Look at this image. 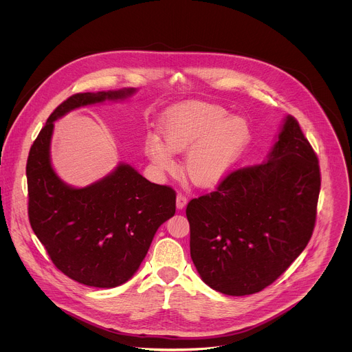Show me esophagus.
Instances as JSON below:
<instances>
[{
    "mask_svg": "<svg viewBox=\"0 0 352 352\" xmlns=\"http://www.w3.org/2000/svg\"><path fill=\"white\" fill-rule=\"evenodd\" d=\"M187 201H188V198H187L184 194L179 192V194H177V197H176V207H177L179 210H182V208H184V207H186Z\"/></svg>",
    "mask_w": 352,
    "mask_h": 352,
    "instance_id": "1",
    "label": "esophagus"
}]
</instances>
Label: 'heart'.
<instances>
[{"mask_svg": "<svg viewBox=\"0 0 352 352\" xmlns=\"http://www.w3.org/2000/svg\"><path fill=\"white\" fill-rule=\"evenodd\" d=\"M161 137L149 135L145 153L162 170L175 168L172 153H183V169L199 187L221 182L250 144L245 118L229 115L218 104L188 101L169 109L161 122Z\"/></svg>", "mask_w": 352, "mask_h": 352, "instance_id": "obj_1", "label": "heart"}]
</instances>
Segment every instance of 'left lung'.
Listing matches in <instances>:
<instances>
[{
    "mask_svg": "<svg viewBox=\"0 0 352 352\" xmlns=\"http://www.w3.org/2000/svg\"><path fill=\"white\" fill-rule=\"evenodd\" d=\"M320 186L318 158L286 116L267 162L230 172L188 203L191 258L203 282L234 297L274 283L313 234Z\"/></svg>",
    "mask_w": 352,
    "mask_h": 352,
    "instance_id": "obj_1",
    "label": "left lung"
}]
</instances>
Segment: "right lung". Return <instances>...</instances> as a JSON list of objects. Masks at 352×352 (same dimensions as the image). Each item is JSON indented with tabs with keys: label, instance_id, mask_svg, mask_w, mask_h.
Listing matches in <instances>:
<instances>
[{
	"label": "right lung",
	"instance_id": "1",
	"mask_svg": "<svg viewBox=\"0 0 352 352\" xmlns=\"http://www.w3.org/2000/svg\"><path fill=\"white\" fill-rule=\"evenodd\" d=\"M134 94L119 89L70 96L49 116L27 160L31 228L54 265L91 287H116L137 272L157 229L175 215L176 194L151 183L129 164H119L88 187L67 186L51 166L54 122L72 109Z\"/></svg>",
	"mask_w": 352,
	"mask_h": 352
}]
</instances>
